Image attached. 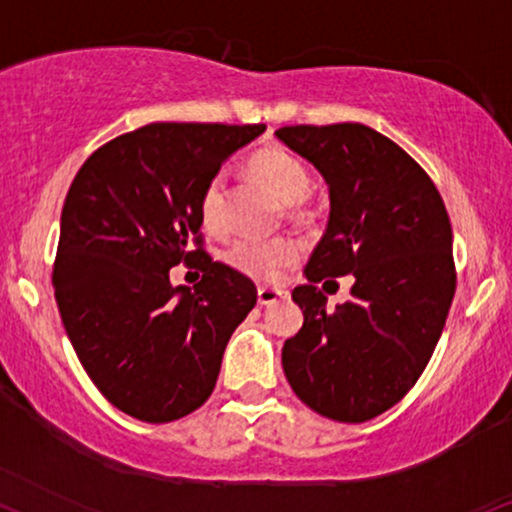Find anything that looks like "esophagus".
<instances>
[{
    "mask_svg": "<svg viewBox=\"0 0 512 512\" xmlns=\"http://www.w3.org/2000/svg\"><path fill=\"white\" fill-rule=\"evenodd\" d=\"M287 292L282 289H273V287H258V304L261 306H273L280 299H285Z\"/></svg>",
    "mask_w": 512,
    "mask_h": 512,
    "instance_id": "esophagus-1",
    "label": "esophagus"
}]
</instances>
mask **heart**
Returning a JSON list of instances; mask_svg holds the SVG:
<instances>
[{
    "label": "heart",
    "mask_w": 512,
    "mask_h": 512,
    "mask_svg": "<svg viewBox=\"0 0 512 512\" xmlns=\"http://www.w3.org/2000/svg\"><path fill=\"white\" fill-rule=\"evenodd\" d=\"M254 178L285 206H301L311 187L308 168L280 147H261L246 161ZM199 218L208 232L225 230V178L216 173L199 194ZM304 256V244L294 237H242L227 249V266L251 280L277 282Z\"/></svg>",
    "instance_id": "heart-1"
}]
</instances>
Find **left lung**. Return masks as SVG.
Returning a JSON list of instances; mask_svg holds the SVG:
<instances>
[{
	"mask_svg": "<svg viewBox=\"0 0 512 512\" xmlns=\"http://www.w3.org/2000/svg\"><path fill=\"white\" fill-rule=\"evenodd\" d=\"M275 135L330 185L308 285L292 292L304 327L285 342L282 368L315 413L372 420L413 389L444 330L456 294L449 213L425 168L368 125H285ZM349 272L350 301L327 312L317 282Z\"/></svg>",
	"mask_w": 512,
	"mask_h": 512,
	"instance_id": "1",
	"label": "left lung"
}]
</instances>
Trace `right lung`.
I'll list each match as a JSON object with an SVG mask.
<instances>
[{"label": "right lung", "mask_w": 512, "mask_h": 512, "mask_svg": "<svg viewBox=\"0 0 512 512\" xmlns=\"http://www.w3.org/2000/svg\"><path fill=\"white\" fill-rule=\"evenodd\" d=\"M263 130L149 123L92 151L68 189L56 306L94 387L132 418L159 425L197 410L256 306L254 282L204 249L199 194ZM178 262L202 270L194 293L169 285Z\"/></svg>", "instance_id": "add662e5"}]
</instances>
